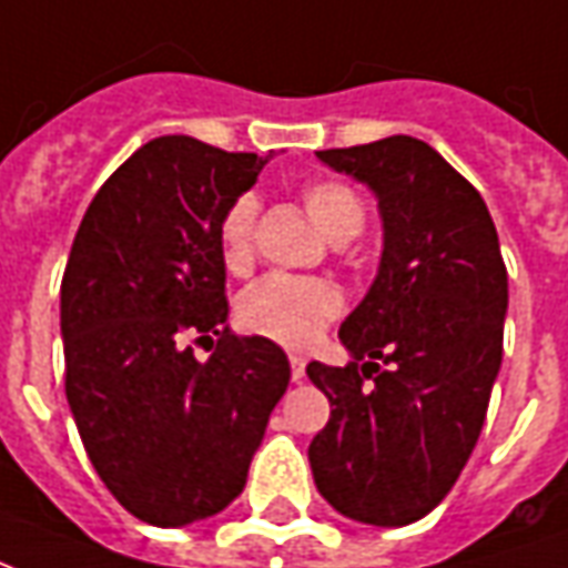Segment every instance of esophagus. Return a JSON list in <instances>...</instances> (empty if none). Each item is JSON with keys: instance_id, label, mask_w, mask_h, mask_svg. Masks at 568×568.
Wrapping results in <instances>:
<instances>
[{"instance_id": "esophagus-1", "label": "esophagus", "mask_w": 568, "mask_h": 568, "mask_svg": "<svg viewBox=\"0 0 568 568\" xmlns=\"http://www.w3.org/2000/svg\"><path fill=\"white\" fill-rule=\"evenodd\" d=\"M288 365H292V381H304L307 374V362L301 356H288Z\"/></svg>"}]
</instances>
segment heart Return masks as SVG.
<instances>
[{
	"label": "heart",
	"mask_w": 568,
	"mask_h": 568,
	"mask_svg": "<svg viewBox=\"0 0 568 568\" xmlns=\"http://www.w3.org/2000/svg\"><path fill=\"white\" fill-rule=\"evenodd\" d=\"M304 206L322 234L332 243L353 240L365 224V206L353 187L341 179H320L304 187ZM258 200L236 197L224 212L219 227V248L227 271H246L252 261V231H255ZM344 310L341 288L328 280H295V276H267L243 292L236 316L243 328L273 344L304 349L316 344L320 334Z\"/></svg>",
	"instance_id": "obj_1"
}]
</instances>
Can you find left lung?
<instances>
[{"mask_svg":"<svg viewBox=\"0 0 568 568\" xmlns=\"http://www.w3.org/2000/svg\"><path fill=\"white\" fill-rule=\"evenodd\" d=\"M316 158L374 191L383 255L341 325L353 362L307 365L332 402L310 468L334 511L407 526L450 493L487 417L508 313L499 234L484 197L428 142L386 136Z\"/></svg>","mask_w":568,"mask_h":568,"instance_id":"8db88e82","label":"left lung"}]
</instances>
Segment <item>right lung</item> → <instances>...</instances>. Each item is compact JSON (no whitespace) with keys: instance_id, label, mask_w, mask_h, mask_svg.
Here are the masks:
<instances>
[{"instance_id":"add662e5","label":"right lung","mask_w":568,"mask_h":568,"mask_svg":"<svg viewBox=\"0 0 568 568\" xmlns=\"http://www.w3.org/2000/svg\"><path fill=\"white\" fill-rule=\"evenodd\" d=\"M271 158V154H267ZM267 158L158 136L105 179L60 285L67 398L109 493L151 526L224 511L246 487L292 368L227 328L219 227ZM219 336L200 363L187 336Z\"/></svg>"}]
</instances>
